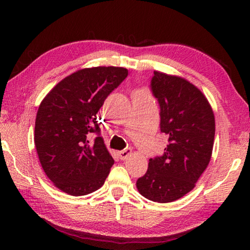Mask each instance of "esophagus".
<instances>
[{"instance_id":"34e87169","label":"esophagus","mask_w":250,"mask_h":250,"mask_svg":"<svg viewBox=\"0 0 250 250\" xmlns=\"http://www.w3.org/2000/svg\"><path fill=\"white\" fill-rule=\"evenodd\" d=\"M131 154H132V150H131L130 147H126V149L122 150V151H120V152H119V153H118V155H119L120 160H125V159H128Z\"/></svg>"}]
</instances>
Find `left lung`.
<instances>
[{"instance_id": "8db88e82", "label": "left lung", "mask_w": 250, "mask_h": 250, "mask_svg": "<svg viewBox=\"0 0 250 250\" xmlns=\"http://www.w3.org/2000/svg\"><path fill=\"white\" fill-rule=\"evenodd\" d=\"M151 88L161 108V132L168 137V145L162 156L149 160L137 188L147 200L170 203L191 192L208 166L215 117L205 95L185 78L155 70Z\"/></svg>"}]
</instances>
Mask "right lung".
<instances>
[{"instance_id": "1", "label": "right lung", "mask_w": 250, "mask_h": 250, "mask_svg": "<svg viewBox=\"0 0 250 250\" xmlns=\"http://www.w3.org/2000/svg\"><path fill=\"white\" fill-rule=\"evenodd\" d=\"M128 76L124 67L98 66L75 71L61 80L37 110L34 142L45 174L73 196L104 185L112 167L111 154L99 134L97 113L105 98Z\"/></svg>"}]
</instances>
